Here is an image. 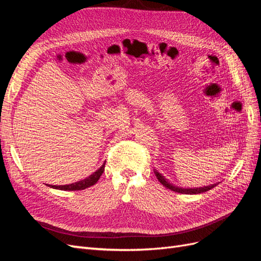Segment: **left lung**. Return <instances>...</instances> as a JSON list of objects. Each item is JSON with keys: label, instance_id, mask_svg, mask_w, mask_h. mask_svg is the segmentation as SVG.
Here are the masks:
<instances>
[{"label": "left lung", "instance_id": "1", "mask_svg": "<svg viewBox=\"0 0 261 261\" xmlns=\"http://www.w3.org/2000/svg\"><path fill=\"white\" fill-rule=\"evenodd\" d=\"M154 174L158 178V180L160 181V183L165 187V188H169L171 191L175 192V193H180V194H188V195H194V194H200V193H204L209 191V189L213 188L215 186H217V184H213V185H209V186H204V187H199V188H181V187H177L175 185L171 184L170 181L167 180L161 173L158 172L156 170H154Z\"/></svg>", "mask_w": 261, "mask_h": 261}]
</instances>
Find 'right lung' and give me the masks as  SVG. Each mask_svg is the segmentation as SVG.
Wrapping results in <instances>:
<instances>
[{
	"instance_id": "obj_1",
	"label": "right lung",
	"mask_w": 261,
	"mask_h": 261,
	"mask_svg": "<svg viewBox=\"0 0 261 261\" xmlns=\"http://www.w3.org/2000/svg\"><path fill=\"white\" fill-rule=\"evenodd\" d=\"M106 167V161L102 164V167H100L96 172L92 173L91 175L88 177H86L85 179H82L80 181H76V183L69 184V185H61V186H55V185H50V187L55 188V189H61V191H82V189H85L87 187H90L94 185L102 175V173L105 171Z\"/></svg>"
}]
</instances>
